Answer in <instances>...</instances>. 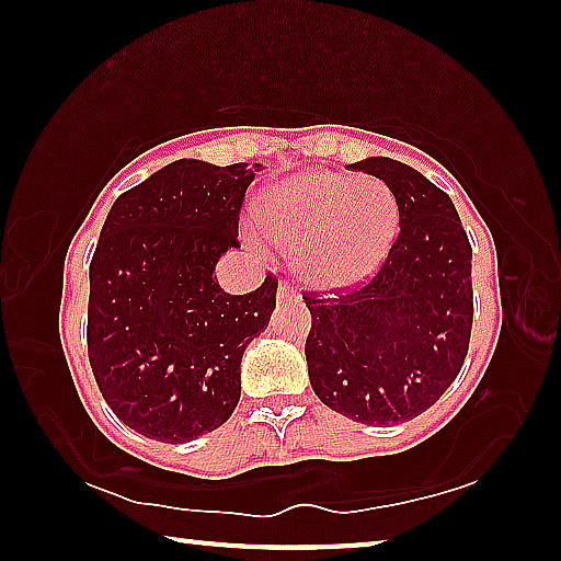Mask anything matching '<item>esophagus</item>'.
<instances>
[{
    "label": "esophagus",
    "mask_w": 561,
    "mask_h": 561,
    "mask_svg": "<svg viewBox=\"0 0 561 561\" xmlns=\"http://www.w3.org/2000/svg\"><path fill=\"white\" fill-rule=\"evenodd\" d=\"M277 299H279V301H284V299H297V289H294L289 282H279Z\"/></svg>",
    "instance_id": "34e87169"
}]
</instances>
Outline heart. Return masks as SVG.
Segmentation results:
<instances>
[{"mask_svg": "<svg viewBox=\"0 0 561 561\" xmlns=\"http://www.w3.org/2000/svg\"><path fill=\"white\" fill-rule=\"evenodd\" d=\"M260 220L270 240L297 254L299 277L344 289L371 277L398 234V203L376 178L314 170L264 195Z\"/></svg>", "mask_w": 561, "mask_h": 561, "instance_id": "heart-1", "label": "heart"}]
</instances>
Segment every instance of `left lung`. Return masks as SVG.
Here are the masks:
<instances>
[{"instance_id":"1","label":"left lung","mask_w":561,"mask_h":561,"mask_svg":"<svg viewBox=\"0 0 561 561\" xmlns=\"http://www.w3.org/2000/svg\"><path fill=\"white\" fill-rule=\"evenodd\" d=\"M398 203L396 242L366 282L307 294L309 381L356 423L388 425L428 411L458 378L472 331V247L448 195L411 165L366 158Z\"/></svg>"}]
</instances>
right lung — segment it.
I'll use <instances>...</instances> for the list:
<instances>
[{"mask_svg":"<svg viewBox=\"0 0 561 561\" xmlns=\"http://www.w3.org/2000/svg\"><path fill=\"white\" fill-rule=\"evenodd\" d=\"M257 170L175 160L126 190L103 222L89 267V360L103 401L146 438L195 440L240 401L242 354L270 324L277 277L227 294L213 272L240 247Z\"/></svg>","mask_w":561,"mask_h":561,"instance_id":"1","label":"right lung"}]
</instances>
